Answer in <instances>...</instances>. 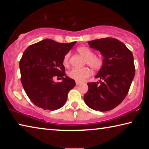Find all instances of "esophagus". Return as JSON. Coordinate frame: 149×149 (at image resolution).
<instances>
[{
  "label": "esophagus",
  "instance_id": "obj_1",
  "mask_svg": "<svg viewBox=\"0 0 149 149\" xmlns=\"http://www.w3.org/2000/svg\"><path fill=\"white\" fill-rule=\"evenodd\" d=\"M75 84H76V85H79L81 84L80 82H78V81H76L75 82Z\"/></svg>",
  "mask_w": 149,
  "mask_h": 149
}]
</instances>
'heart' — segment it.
I'll list each match as a JSON object with an SVG mask.
<instances>
[{
  "label": "heart",
  "instance_id": "b5f03b06",
  "mask_svg": "<svg viewBox=\"0 0 149 149\" xmlns=\"http://www.w3.org/2000/svg\"><path fill=\"white\" fill-rule=\"evenodd\" d=\"M77 52L85 58V63L91 68L93 70H98L100 68L102 65V60L101 58L93 55V52L91 50L87 47H80L77 49ZM70 53L68 52L65 55L63 58V64L65 66H68L69 64ZM91 72L88 68H83L77 69L74 68L68 72V76L71 79L78 82H82L89 77Z\"/></svg>",
  "mask_w": 149,
  "mask_h": 149
}]
</instances>
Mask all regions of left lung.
<instances>
[{
	"instance_id": "left-lung-1",
	"label": "left lung",
	"mask_w": 149,
	"mask_h": 149,
	"mask_svg": "<svg viewBox=\"0 0 149 149\" xmlns=\"http://www.w3.org/2000/svg\"><path fill=\"white\" fill-rule=\"evenodd\" d=\"M89 47L99 50L104 58L95 78L99 81L89 83L84 99L88 107L105 112L114 109L125 99L135 76L133 56L119 40L103 38L88 42Z\"/></svg>"
}]
</instances>
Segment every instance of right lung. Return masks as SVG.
Instances as JSON below:
<instances>
[{
    "label": "right lung",
    "mask_w": 149,
    "mask_h": 149,
    "mask_svg": "<svg viewBox=\"0 0 149 149\" xmlns=\"http://www.w3.org/2000/svg\"><path fill=\"white\" fill-rule=\"evenodd\" d=\"M76 41L60 43L46 39L30 45L19 61L21 81L31 101L44 110H55L64 105L74 79L65 76L63 58ZM57 76L60 83L53 80Z\"/></svg>",
    "instance_id": "right-lung-1"
}]
</instances>
